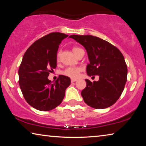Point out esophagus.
Segmentation results:
<instances>
[{
    "label": "esophagus",
    "mask_w": 146,
    "mask_h": 146,
    "mask_svg": "<svg viewBox=\"0 0 146 146\" xmlns=\"http://www.w3.org/2000/svg\"><path fill=\"white\" fill-rule=\"evenodd\" d=\"M76 80V78H71V82H75Z\"/></svg>",
    "instance_id": "1"
}]
</instances>
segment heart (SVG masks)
Instances as JSON below:
<instances>
[{"mask_svg": "<svg viewBox=\"0 0 146 146\" xmlns=\"http://www.w3.org/2000/svg\"><path fill=\"white\" fill-rule=\"evenodd\" d=\"M80 49L78 48H74L73 49V51L75 52L76 50ZM82 71L81 68L79 67H69L66 69L65 70L63 71V75L65 76H69L71 78H78L79 75H80V71Z\"/></svg>", "mask_w": 146, "mask_h": 146, "instance_id": "obj_1", "label": "heart"}]
</instances>
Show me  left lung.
<instances>
[{"label": "left lung", "instance_id": "1", "mask_svg": "<svg viewBox=\"0 0 146 146\" xmlns=\"http://www.w3.org/2000/svg\"><path fill=\"white\" fill-rule=\"evenodd\" d=\"M70 38L86 49L90 60L86 66L88 75L99 76L93 82L85 79L86 87L81 92L84 102L95 109L111 106L120 97L127 81V68L122 53L97 36L72 35Z\"/></svg>", "mask_w": 146, "mask_h": 146}]
</instances>
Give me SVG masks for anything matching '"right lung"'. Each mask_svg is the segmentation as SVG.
Here are the masks:
<instances>
[{
	"mask_svg": "<svg viewBox=\"0 0 146 146\" xmlns=\"http://www.w3.org/2000/svg\"><path fill=\"white\" fill-rule=\"evenodd\" d=\"M68 35L54 32L38 39L27 49L19 70V85L26 102L36 110L50 111L60 105L70 77L60 75L55 82L48 78L56 67L59 44Z\"/></svg>",
	"mask_w": 146,
	"mask_h": 146,
	"instance_id": "add662e5",
	"label": "right lung"
}]
</instances>
